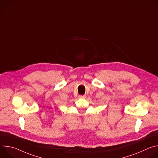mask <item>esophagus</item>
<instances>
[{"label":"esophagus","instance_id":"1","mask_svg":"<svg viewBox=\"0 0 158 158\" xmlns=\"http://www.w3.org/2000/svg\"><path fill=\"white\" fill-rule=\"evenodd\" d=\"M79 98H81V99H84L86 98V96L85 95H84V96H79Z\"/></svg>","mask_w":158,"mask_h":158}]
</instances>
